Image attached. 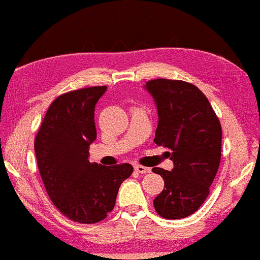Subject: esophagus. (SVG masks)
I'll return each mask as SVG.
<instances>
[{"mask_svg":"<svg viewBox=\"0 0 260 260\" xmlns=\"http://www.w3.org/2000/svg\"><path fill=\"white\" fill-rule=\"evenodd\" d=\"M134 169H135V171L139 172V174H149L150 172L149 167H145V166H142V165H135V167H134Z\"/></svg>","mask_w":260,"mask_h":260,"instance_id":"esophagus-1","label":"esophagus"}]
</instances>
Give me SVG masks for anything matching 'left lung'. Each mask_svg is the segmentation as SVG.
<instances>
[{
	"mask_svg": "<svg viewBox=\"0 0 260 260\" xmlns=\"http://www.w3.org/2000/svg\"><path fill=\"white\" fill-rule=\"evenodd\" d=\"M153 98L158 115L155 141L171 150V171L153 167L165 187L153 200L161 217L191 216L209 194L220 162L222 127L205 94L182 80L155 79L144 86Z\"/></svg>",
	"mask_w": 260,
	"mask_h": 260,
	"instance_id": "1",
	"label": "left lung"
}]
</instances>
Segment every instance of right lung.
<instances>
[{
	"label": "right lung",
	"mask_w": 260,
	"mask_h": 260,
	"mask_svg": "<svg viewBox=\"0 0 260 260\" xmlns=\"http://www.w3.org/2000/svg\"><path fill=\"white\" fill-rule=\"evenodd\" d=\"M107 86L58 96L47 110L35 141L47 193L60 213L78 223H96L115 206L119 187L133 174L130 164L102 166L89 161L95 141L94 111Z\"/></svg>",
	"instance_id": "right-lung-1"
}]
</instances>
